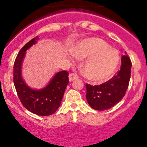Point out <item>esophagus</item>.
<instances>
[{"mask_svg":"<svg viewBox=\"0 0 147 147\" xmlns=\"http://www.w3.org/2000/svg\"><path fill=\"white\" fill-rule=\"evenodd\" d=\"M78 75L75 73H71L69 75V82H72V81L78 79Z\"/></svg>","mask_w":147,"mask_h":147,"instance_id":"34e87169","label":"esophagus"}]
</instances>
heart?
<instances>
[{"instance_id":"obj_1","label":"heart","mask_w":147,"mask_h":147,"mask_svg":"<svg viewBox=\"0 0 147 147\" xmlns=\"http://www.w3.org/2000/svg\"><path fill=\"white\" fill-rule=\"evenodd\" d=\"M71 53L80 59H84L83 69L90 80L102 82L116 72L119 64V52L99 38H88L75 44Z\"/></svg>"}]
</instances>
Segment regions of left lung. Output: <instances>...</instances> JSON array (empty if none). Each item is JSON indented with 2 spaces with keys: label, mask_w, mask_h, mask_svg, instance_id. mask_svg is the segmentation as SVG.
Returning a JSON list of instances; mask_svg holds the SVG:
<instances>
[{
  "label": "left lung",
  "mask_w": 147,
  "mask_h": 147,
  "mask_svg": "<svg viewBox=\"0 0 147 147\" xmlns=\"http://www.w3.org/2000/svg\"><path fill=\"white\" fill-rule=\"evenodd\" d=\"M121 65L117 74L100 85L86 84V99L92 109L104 111L117 104L125 95L131 76V63L126 55L121 57Z\"/></svg>",
  "instance_id": "left-lung-1"
}]
</instances>
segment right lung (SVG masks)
<instances>
[{"label":"right lung","mask_w":147,"mask_h":147,"mask_svg":"<svg viewBox=\"0 0 147 147\" xmlns=\"http://www.w3.org/2000/svg\"><path fill=\"white\" fill-rule=\"evenodd\" d=\"M38 39L36 36L30 40L18 54L13 66V82L20 102L28 111L40 116H48L55 113L61 104L69 83V73L65 70L57 72L40 90L32 89L26 84L22 76V65L26 51L36 44Z\"/></svg>","instance_id":"right-lung-1"}]
</instances>
